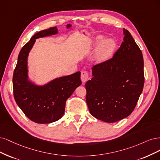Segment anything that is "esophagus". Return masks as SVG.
I'll return each mask as SVG.
<instances>
[{
  "instance_id": "1",
  "label": "esophagus",
  "mask_w": 160,
  "mask_h": 160,
  "mask_svg": "<svg viewBox=\"0 0 160 160\" xmlns=\"http://www.w3.org/2000/svg\"><path fill=\"white\" fill-rule=\"evenodd\" d=\"M89 78V74L88 72L86 71H82L81 72V76L80 78L82 82H86L88 80Z\"/></svg>"
}]
</instances>
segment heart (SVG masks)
Masks as SVG:
<instances>
[{
    "instance_id": "obj_1",
    "label": "heart",
    "mask_w": 160,
    "mask_h": 160,
    "mask_svg": "<svg viewBox=\"0 0 160 160\" xmlns=\"http://www.w3.org/2000/svg\"><path fill=\"white\" fill-rule=\"evenodd\" d=\"M102 38V36H98L96 38L94 43L98 44ZM116 46V42L112 38H105L102 40L96 50L95 56L96 59L99 61H104L108 59L114 53Z\"/></svg>"
}]
</instances>
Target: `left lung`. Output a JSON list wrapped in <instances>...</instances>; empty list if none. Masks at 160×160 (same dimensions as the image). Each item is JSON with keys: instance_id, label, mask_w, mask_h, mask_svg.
I'll use <instances>...</instances> for the list:
<instances>
[{"instance_id": "8db88e82", "label": "left lung", "mask_w": 160, "mask_h": 160, "mask_svg": "<svg viewBox=\"0 0 160 160\" xmlns=\"http://www.w3.org/2000/svg\"><path fill=\"white\" fill-rule=\"evenodd\" d=\"M113 57L92 67V78L86 83V100L91 115L112 123L134 110L144 84L141 50L128 30Z\"/></svg>"}]
</instances>
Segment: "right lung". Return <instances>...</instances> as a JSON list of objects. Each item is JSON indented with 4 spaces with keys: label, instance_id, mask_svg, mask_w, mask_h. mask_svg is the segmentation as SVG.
I'll return each instance as SVG.
<instances>
[{
    "label": "right lung",
    "instance_id": "add662e5",
    "mask_svg": "<svg viewBox=\"0 0 160 160\" xmlns=\"http://www.w3.org/2000/svg\"><path fill=\"white\" fill-rule=\"evenodd\" d=\"M70 27L67 24V28ZM57 33L56 27L36 33L20 50L14 70V100L24 114L38 123H49L60 119L64 115L67 99L82 84L80 72L56 78L44 86L36 85L28 79V56L36 39Z\"/></svg>",
    "mask_w": 160,
    "mask_h": 160
}]
</instances>
